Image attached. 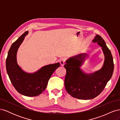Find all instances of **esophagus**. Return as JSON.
<instances>
[{
  "instance_id": "1",
  "label": "esophagus",
  "mask_w": 120,
  "mask_h": 120,
  "mask_svg": "<svg viewBox=\"0 0 120 120\" xmlns=\"http://www.w3.org/2000/svg\"><path fill=\"white\" fill-rule=\"evenodd\" d=\"M60 64L61 66H64L65 63H66V59H64V58H62V59H61L60 60Z\"/></svg>"
}]
</instances>
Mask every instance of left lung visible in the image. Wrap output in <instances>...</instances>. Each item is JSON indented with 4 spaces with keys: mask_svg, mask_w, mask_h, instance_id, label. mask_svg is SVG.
Segmentation results:
<instances>
[{
    "mask_svg": "<svg viewBox=\"0 0 120 120\" xmlns=\"http://www.w3.org/2000/svg\"><path fill=\"white\" fill-rule=\"evenodd\" d=\"M93 42H97L102 48L105 56L104 64L100 70L92 74L85 73L82 70L81 67L88 57V54L84 53L70 57L64 66L67 71L65 88L71 96L77 99L89 100L96 98L103 91L113 73V59L105 41L97 35Z\"/></svg>",
    "mask_w": 120,
    "mask_h": 120,
    "instance_id": "left-lung-1",
    "label": "left lung"
}]
</instances>
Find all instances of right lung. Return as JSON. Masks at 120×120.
Instances as JSON below:
<instances>
[{"instance_id":"1","label":"right lung","mask_w":120,"mask_h":120,"mask_svg":"<svg viewBox=\"0 0 120 120\" xmlns=\"http://www.w3.org/2000/svg\"><path fill=\"white\" fill-rule=\"evenodd\" d=\"M28 33V31L25 32L12 44L6 60V68L11 82L18 92L25 96L35 97L44 91L49 79L60 64L46 65L34 73L23 71L17 64L16 55L18 49Z\"/></svg>"}]
</instances>
